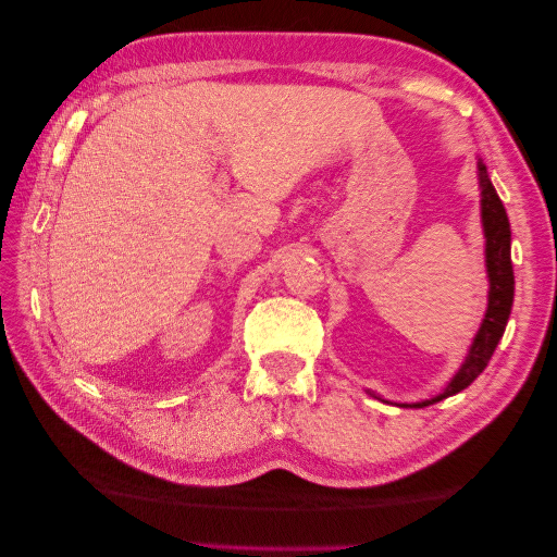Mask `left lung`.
Masks as SVG:
<instances>
[{"mask_svg":"<svg viewBox=\"0 0 557 557\" xmlns=\"http://www.w3.org/2000/svg\"><path fill=\"white\" fill-rule=\"evenodd\" d=\"M479 178H481V213H483V230H485V264H487V278H491V295H487V313L483 318V325L476 334L474 344L469 348V356L460 372L453 376L446 385V391L432 399L416 401V404H401V407H430V404L442 401L455 393L465 391L467 385L474 383L479 374L491 362L493 352L502 339L504 330H507V320L513 305V264H511V225L504 209L502 199L497 197L491 178L483 162H479Z\"/></svg>","mask_w":557,"mask_h":557,"instance_id":"1","label":"left lung"}]
</instances>
